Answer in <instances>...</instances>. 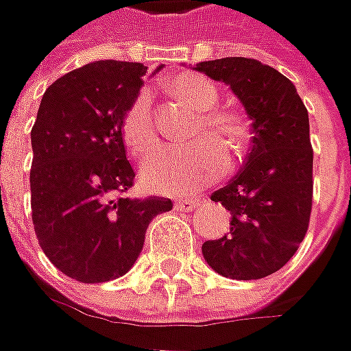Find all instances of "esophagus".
<instances>
[{"instance_id":"34e87169","label":"esophagus","mask_w":351,"mask_h":351,"mask_svg":"<svg viewBox=\"0 0 351 351\" xmlns=\"http://www.w3.org/2000/svg\"><path fill=\"white\" fill-rule=\"evenodd\" d=\"M198 206L199 199H176L175 202V210H180V212H192Z\"/></svg>"}]
</instances>
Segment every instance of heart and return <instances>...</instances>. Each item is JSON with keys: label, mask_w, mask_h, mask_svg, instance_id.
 Instances as JSON below:
<instances>
[{"label": "heart", "mask_w": 351, "mask_h": 351, "mask_svg": "<svg viewBox=\"0 0 351 351\" xmlns=\"http://www.w3.org/2000/svg\"><path fill=\"white\" fill-rule=\"evenodd\" d=\"M171 93L199 112L192 132L198 139L186 147H173L155 155L141 169L143 186L163 194H192L217 180L229 167V152L219 139L239 149L247 139V124L235 110L215 108L219 93L210 79L202 75H178L169 83ZM120 134L136 159H143L157 147L159 136L153 118V101L147 91H139L122 116Z\"/></svg>", "instance_id": "obj_1"}]
</instances>
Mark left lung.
<instances>
[{"instance_id":"obj_1","label":"left lung","mask_w":351,"mask_h":351,"mask_svg":"<svg viewBox=\"0 0 351 351\" xmlns=\"http://www.w3.org/2000/svg\"><path fill=\"white\" fill-rule=\"evenodd\" d=\"M223 81L252 126L247 163L213 202L231 213L229 233L202 245L206 262L231 280L278 272L305 239L313 206V147L308 112L295 85L252 58H221L194 67Z\"/></svg>"}]
</instances>
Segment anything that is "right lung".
Wrapping results in <instances>:
<instances>
[{
  "label": "right lung",
  "mask_w": 351,
  "mask_h": 351,
  "mask_svg": "<svg viewBox=\"0 0 351 351\" xmlns=\"http://www.w3.org/2000/svg\"><path fill=\"white\" fill-rule=\"evenodd\" d=\"M145 71L116 60L69 71L46 89L31 130L34 233L56 268L83 284L124 276L153 217L173 210L169 198L122 196L136 175L120 124Z\"/></svg>",
  "instance_id": "add662e5"
}]
</instances>
